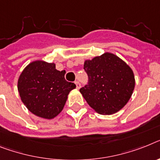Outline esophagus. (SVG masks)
I'll return each instance as SVG.
<instances>
[{"mask_svg": "<svg viewBox=\"0 0 160 160\" xmlns=\"http://www.w3.org/2000/svg\"><path fill=\"white\" fill-rule=\"evenodd\" d=\"M75 84H76V88H77V89H80V82H79V81H76V82H75Z\"/></svg>", "mask_w": 160, "mask_h": 160, "instance_id": "1", "label": "esophagus"}]
</instances>
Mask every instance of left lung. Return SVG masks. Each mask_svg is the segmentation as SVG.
<instances>
[{
    "mask_svg": "<svg viewBox=\"0 0 160 160\" xmlns=\"http://www.w3.org/2000/svg\"><path fill=\"white\" fill-rule=\"evenodd\" d=\"M88 84L80 89L88 104L101 115H113L128 103L135 88L132 68L112 53L84 61Z\"/></svg>",
    "mask_w": 160,
    "mask_h": 160,
    "instance_id": "left-lung-1",
    "label": "left lung"
}]
</instances>
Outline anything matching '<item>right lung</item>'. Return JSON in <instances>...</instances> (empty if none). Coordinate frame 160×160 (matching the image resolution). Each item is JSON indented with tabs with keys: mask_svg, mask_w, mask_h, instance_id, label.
Masks as SVG:
<instances>
[{
	"mask_svg": "<svg viewBox=\"0 0 160 160\" xmlns=\"http://www.w3.org/2000/svg\"><path fill=\"white\" fill-rule=\"evenodd\" d=\"M64 75V71L56 69L55 63L36 60L28 64L18 80L20 98L28 111L46 119L61 113L69 92L76 87L68 82Z\"/></svg>",
	"mask_w": 160,
	"mask_h": 160,
	"instance_id": "right-lung-1",
	"label": "right lung"
}]
</instances>
